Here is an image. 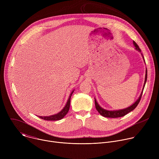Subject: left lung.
<instances>
[{
  "label": "left lung",
  "mask_w": 159,
  "mask_h": 159,
  "mask_svg": "<svg viewBox=\"0 0 159 159\" xmlns=\"http://www.w3.org/2000/svg\"><path fill=\"white\" fill-rule=\"evenodd\" d=\"M133 44L134 46L135 47V49L137 50V51H139V52H141V50L140 48H139V47L138 46V44L135 43V41H133ZM142 55L143 58V60L145 61V59H144V57L143 56V54L142 53ZM147 70L146 69V74H145V82H144V85H143V89H142V93L140 94V96H139V98L136 101V102H134V104H133L131 106L126 107V108H125V109H120V110H113V111H109V110H106V109H103L102 107H101L99 104L96 101V98H94V101H95V106H96V108L97 109V111L99 112V114L101 115H102V116L104 117H106V118H120V117H122V116H124L125 115H127L128 113H129V112H131V111H133V109H134L136 108V107L137 106V105L139 104V103L140 102V101L141 99V98H142V93H143V89H144V87H145V84H146V82H147Z\"/></svg>",
  "instance_id": "8db88e82"
}]
</instances>
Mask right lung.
<instances>
[{
    "instance_id": "add662e5",
    "label": "right lung",
    "mask_w": 159,
    "mask_h": 159,
    "mask_svg": "<svg viewBox=\"0 0 159 159\" xmlns=\"http://www.w3.org/2000/svg\"><path fill=\"white\" fill-rule=\"evenodd\" d=\"M74 91V90L71 93L69 99L67 100V102L66 103V105L65 106V107L62 109V110L61 111H60L57 114L52 115V116H38L39 118H40L41 119L47 120V121H57V120H61L66 114L67 112H69V108H70V98L71 96L73 94Z\"/></svg>"
}]
</instances>
